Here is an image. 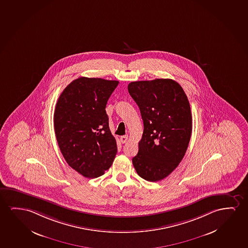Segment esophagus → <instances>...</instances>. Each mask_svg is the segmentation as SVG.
Instances as JSON below:
<instances>
[{
	"mask_svg": "<svg viewBox=\"0 0 248 248\" xmlns=\"http://www.w3.org/2000/svg\"><path fill=\"white\" fill-rule=\"evenodd\" d=\"M127 140H128V136H127V135H124V136L121 137V142H122V143H126Z\"/></svg>",
	"mask_w": 248,
	"mask_h": 248,
	"instance_id": "1",
	"label": "esophagus"
}]
</instances>
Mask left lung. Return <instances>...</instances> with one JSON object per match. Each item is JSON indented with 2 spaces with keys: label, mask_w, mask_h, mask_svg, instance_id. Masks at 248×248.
<instances>
[{
  "label": "left lung",
  "mask_w": 248,
  "mask_h": 248,
  "mask_svg": "<svg viewBox=\"0 0 248 248\" xmlns=\"http://www.w3.org/2000/svg\"><path fill=\"white\" fill-rule=\"evenodd\" d=\"M127 88L143 122L133 167L147 181H160L186 153L192 133L189 102L181 86L171 79L133 81Z\"/></svg>",
  "instance_id": "1"
}]
</instances>
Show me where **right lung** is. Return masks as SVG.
Instances as JSON below:
<instances>
[{
  "mask_svg": "<svg viewBox=\"0 0 248 248\" xmlns=\"http://www.w3.org/2000/svg\"><path fill=\"white\" fill-rule=\"evenodd\" d=\"M118 84L80 77L64 88L57 102L53 123L60 151L70 168L85 178L105 174L117 153L105 107Z\"/></svg>",
  "mask_w": 248,
  "mask_h": 248,
  "instance_id": "add662e5",
  "label": "right lung"
}]
</instances>
